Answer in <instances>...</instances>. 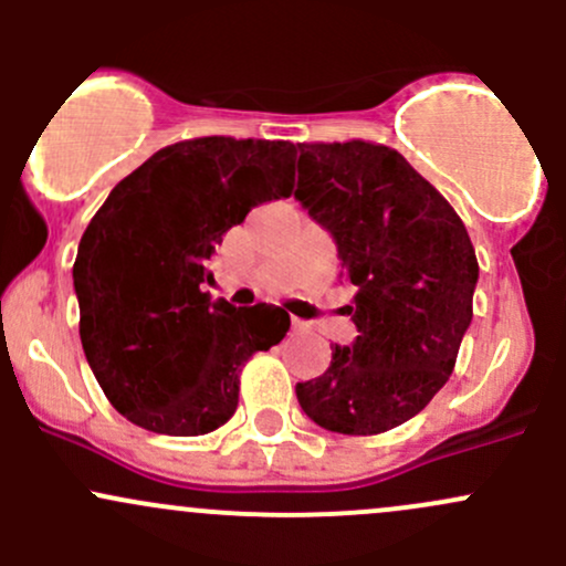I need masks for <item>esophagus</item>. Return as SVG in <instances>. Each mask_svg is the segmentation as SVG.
I'll return each mask as SVG.
<instances>
[{
	"label": "esophagus",
	"instance_id": "34e87169",
	"mask_svg": "<svg viewBox=\"0 0 566 566\" xmlns=\"http://www.w3.org/2000/svg\"><path fill=\"white\" fill-rule=\"evenodd\" d=\"M293 328H304V319H298V317H293Z\"/></svg>",
	"mask_w": 566,
	"mask_h": 566
}]
</instances>
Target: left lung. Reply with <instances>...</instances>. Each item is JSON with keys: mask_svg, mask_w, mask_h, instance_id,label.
<instances>
[{"mask_svg": "<svg viewBox=\"0 0 566 566\" xmlns=\"http://www.w3.org/2000/svg\"><path fill=\"white\" fill-rule=\"evenodd\" d=\"M295 199L331 232L356 287V342L295 386L312 421L378 436L443 389L473 317L476 251L452 205L397 150L373 142L298 145Z\"/></svg>", "mask_w": 566, "mask_h": 566, "instance_id": "1", "label": "left lung"}]
</instances>
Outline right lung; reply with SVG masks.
<instances>
[{
    "mask_svg": "<svg viewBox=\"0 0 566 566\" xmlns=\"http://www.w3.org/2000/svg\"><path fill=\"white\" fill-rule=\"evenodd\" d=\"M295 145L202 136L119 180L73 262L84 356L108 402L161 436H205L238 408L243 364L279 345L290 315L235 310L199 284L251 208L293 193Z\"/></svg>",
    "mask_w": 566,
    "mask_h": 566,
    "instance_id": "add662e5",
    "label": "right lung"
}]
</instances>
